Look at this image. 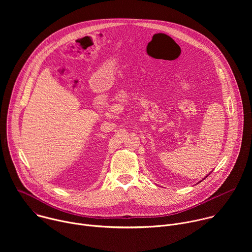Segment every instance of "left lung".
Wrapping results in <instances>:
<instances>
[{"instance_id": "8db88e82", "label": "left lung", "mask_w": 252, "mask_h": 252, "mask_svg": "<svg viewBox=\"0 0 252 252\" xmlns=\"http://www.w3.org/2000/svg\"><path fill=\"white\" fill-rule=\"evenodd\" d=\"M209 174H210V172H209V173H208V174H207V175H206V176H205V177H203V178H202V179H201V181H200V182H202V181H203V179H204V178H206V177H207V176H208V175H209ZM200 182H199V183H200ZM199 183H198V184H199Z\"/></svg>"}]
</instances>
